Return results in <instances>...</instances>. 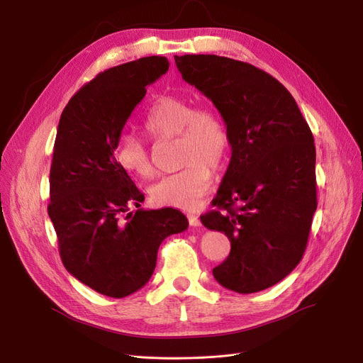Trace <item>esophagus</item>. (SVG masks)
Returning a JSON list of instances; mask_svg holds the SVG:
<instances>
[{
  "instance_id": "esophagus-1",
  "label": "esophagus",
  "mask_w": 363,
  "mask_h": 363,
  "mask_svg": "<svg viewBox=\"0 0 363 363\" xmlns=\"http://www.w3.org/2000/svg\"><path fill=\"white\" fill-rule=\"evenodd\" d=\"M188 221H189V224H191L192 227H200V225H201L200 218L196 216V215H188Z\"/></svg>"
}]
</instances>
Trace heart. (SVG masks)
<instances>
[{
    "label": "heart",
    "mask_w": 363,
    "mask_h": 363,
    "mask_svg": "<svg viewBox=\"0 0 363 363\" xmlns=\"http://www.w3.org/2000/svg\"><path fill=\"white\" fill-rule=\"evenodd\" d=\"M155 140L177 136V162L183 167L163 175L148 189L156 206L192 211L211 188L212 171H219L227 160L230 138L223 116L208 106H196L188 98L164 95L148 108L142 123ZM121 168L139 179L155 174L151 156L142 142L125 135L115 151Z\"/></svg>",
    "instance_id": "obj_1"
}]
</instances>
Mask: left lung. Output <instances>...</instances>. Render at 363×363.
Returning <instances> with one entry per match:
<instances>
[{
  "label": "left lung",
  "instance_id": "8db88e82",
  "mask_svg": "<svg viewBox=\"0 0 363 363\" xmlns=\"http://www.w3.org/2000/svg\"><path fill=\"white\" fill-rule=\"evenodd\" d=\"M184 82L221 113L232 159L204 227L230 239L213 268L221 286L259 292L298 265L316 211L313 135L294 96L250 63L213 54L174 56Z\"/></svg>",
  "mask_w": 363,
  "mask_h": 363
}]
</instances>
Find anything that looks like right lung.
<instances>
[{
	"instance_id": "right-lung-1",
	"label": "right lung",
	"mask_w": 363,
	"mask_h": 363,
	"mask_svg": "<svg viewBox=\"0 0 363 363\" xmlns=\"http://www.w3.org/2000/svg\"><path fill=\"white\" fill-rule=\"evenodd\" d=\"M168 68L167 57L150 56L106 69L71 98L59 121L48 215L60 257L77 280L112 298L145 286L163 239L188 228L172 207L138 208L123 219L145 199L115 151L147 86Z\"/></svg>"
}]
</instances>
